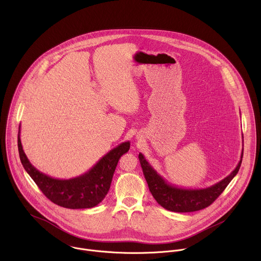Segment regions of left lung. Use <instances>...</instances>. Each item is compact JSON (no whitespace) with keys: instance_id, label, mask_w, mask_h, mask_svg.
<instances>
[{"instance_id":"left-lung-1","label":"left lung","mask_w":261,"mask_h":261,"mask_svg":"<svg viewBox=\"0 0 261 261\" xmlns=\"http://www.w3.org/2000/svg\"><path fill=\"white\" fill-rule=\"evenodd\" d=\"M243 153L244 147L239 164L229 175L219 182L211 186V187L201 189H187L176 187V186H173L164 179L153 168V166L147 162L141 153H139L138 158L148 189H150L156 201L168 211L176 213H189L207 207L225 190L227 185L239 172L242 164Z\"/></svg>"}]
</instances>
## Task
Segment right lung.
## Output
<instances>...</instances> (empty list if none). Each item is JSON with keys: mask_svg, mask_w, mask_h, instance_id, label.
I'll return each instance as SVG.
<instances>
[{"mask_svg": "<svg viewBox=\"0 0 261 261\" xmlns=\"http://www.w3.org/2000/svg\"><path fill=\"white\" fill-rule=\"evenodd\" d=\"M21 164L42 193L54 203L66 208H91L106 196L120 158L130 148V142L120 143L104 155L86 173L69 178H54L35 168L29 161L20 141V126L17 136Z\"/></svg>", "mask_w": 261, "mask_h": 261, "instance_id": "right-lung-1", "label": "right lung"}]
</instances>
